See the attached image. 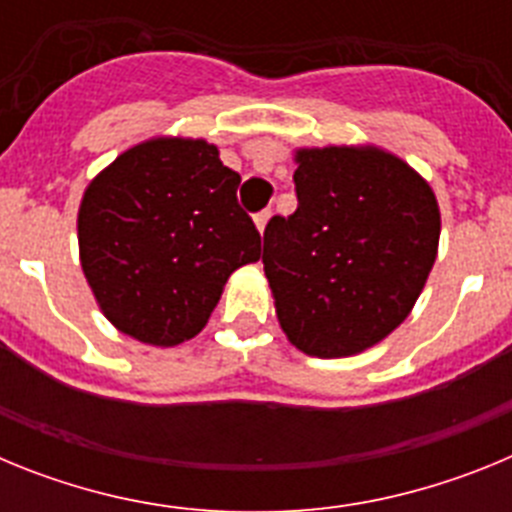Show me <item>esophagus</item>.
Returning a JSON list of instances; mask_svg holds the SVG:
<instances>
[{"label":"esophagus","mask_w":512,"mask_h":512,"mask_svg":"<svg viewBox=\"0 0 512 512\" xmlns=\"http://www.w3.org/2000/svg\"><path fill=\"white\" fill-rule=\"evenodd\" d=\"M253 220H256V228L261 230V233H264V228H266V223H269L271 220V210H261L259 215L253 217Z\"/></svg>","instance_id":"1"}]
</instances>
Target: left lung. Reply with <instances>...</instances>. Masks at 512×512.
Masks as SVG:
<instances>
[{"mask_svg":"<svg viewBox=\"0 0 512 512\" xmlns=\"http://www.w3.org/2000/svg\"><path fill=\"white\" fill-rule=\"evenodd\" d=\"M297 210L264 230L277 318L300 351L359 354L408 318L436 261L428 182L379 148L297 151Z\"/></svg>","mask_w":512,"mask_h":512,"instance_id":"1","label":"left lung"}]
</instances>
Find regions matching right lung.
Wrapping results in <instances>:
<instances>
[{
    "label": "right lung",
    "mask_w": 512,
    "mask_h": 512,
    "mask_svg": "<svg viewBox=\"0 0 512 512\" xmlns=\"http://www.w3.org/2000/svg\"><path fill=\"white\" fill-rule=\"evenodd\" d=\"M238 184L215 146L184 138L140 143L89 184L81 269L117 330L176 346L205 328L230 274L261 259Z\"/></svg>",
    "instance_id": "1"
}]
</instances>
